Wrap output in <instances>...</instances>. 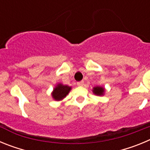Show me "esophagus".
Masks as SVG:
<instances>
[{
  "mask_svg": "<svg viewBox=\"0 0 150 150\" xmlns=\"http://www.w3.org/2000/svg\"><path fill=\"white\" fill-rule=\"evenodd\" d=\"M83 85H84V82L83 81H80V82H78L77 83L78 86H83Z\"/></svg>",
  "mask_w": 150,
  "mask_h": 150,
  "instance_id": "34e87169",
  "label": "esophagus"
}]
</instances>
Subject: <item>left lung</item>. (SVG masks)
Listing matches in <instances>:
<instances>
[{"instance_id": "left-lung-1", "label": "left lung", "mask_w": 150, "mask_h": 150, "mask_svg": "<svg viewBox=\"0 0 150 150\" xmlns=\"http://www.w3.org/2000/svg\"><path fill=\"white\" fill-rule=\"evenodd\" d=\"M93 93L96 95H103L104 93V88L100 86H95L93 88Z\"/></svg>"}]
</instances>
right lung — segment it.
I'll return each mask as SVG.
<instances>
[{
  "mask_svg": "<svg viewBox=\"0 0 150 150\" xmlns=\"http://www.w3.org/2000/svg\"><path fill=\"white\" fill-rule=\"evenodd\" d=\"M71 87L59 83L55 87V88L53 89V91L52 92V96L54 100H61L63 98H64L66 95H68L69 91H71Z\"/></svg>",
  "mask_w": 150,
  "mask_h": 150,
  "instance_id": "obj_1",
  "label": "right lung"
}]
</instances>
